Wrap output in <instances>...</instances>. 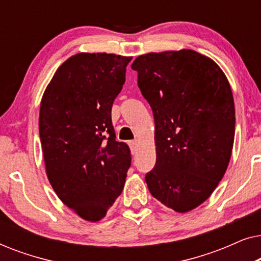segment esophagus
Wrapping results in <instances>:
<instances>
[{
  "instance_id": "obj_1",
  "label": "esophagus",
  "mask_w": 261,
  "mask_h": 261,
  "mask_svg": "<svg viewBox=\"0 0 261 261\" xmlns=\"http://www.w3.org/2000/svg\"><path fill=\"white\" fill-rule=\"evenodd\" d=\"M138 145H139V142H138L137 140L129 141V146H130L132 154H134V153H137V151H138Z\"/></svg>"
}]
</instances>
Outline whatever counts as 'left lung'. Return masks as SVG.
<instances>
[{
  "mask_svg": "<svg viewBox=\"0 0 261 261\" xmlns=\"http://www.w3.org/2000/svg\"><path fill=\"white\" fill-rule=\"evenodd\" d=\"M154 116L156 163L145 180L153 197L177 213L197 208L229 164L235 108L226 74L192 49L147 53L132 64Z\"/></svg>",
  "mask_w": 261,
  "mask_h": 261,
  "instance_id": "obj_1",
  "label": "left lung"
}]
</instances>
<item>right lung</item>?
<instances>
[{
  "label": "right lung",
  "instance_id": "right-lung-1",
  "mask_svg": "<svg viewBox=\"0 0 261 261\" xmlns=\"http://www.w3.org/2000/svg\"><path fill=\"white\" fill-rule=\"evenodd\" d=\"M132 57L77 53L42 95L39 133L46 174L64 204L97 222L122 192L130 151L115 140L112 107Z\"/></svg>",
  "mask_w": 261,
  "mask_h": 261
}]
</instances>
